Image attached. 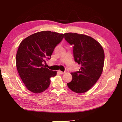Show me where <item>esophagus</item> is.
<instances>
[{
	"label": "esophagus",
	"instance_id": "1",
	"mask_svg": "<svg viewBox=\"0 0 122 122\" xmlns=\"http://www.w3.org/2000/svg\"><path fill=\"white\" fill-rule=\"evenodd\" d=\"M58 72L60 73V74H63L64 73V72H63V71H61L60 70H59L58 71Z\"/></svg>",
	"mask_w": 122,
	"mask_h": 122
}]
</instances>
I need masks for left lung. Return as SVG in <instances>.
I'll use <instances>...</instances> for the list:
<instances>
[{
    "label": "left lung",
    "mask_w": 122,
    "mask_h": 122,
    "mask_svg": "<svg viewBox=\"0 0 122 122\" xmlns=\"http://www.w3.org/2000/svg\"><path fill=\"white\" fill-rule=\"evenodd\" d=\"M65 40L73 45L75 61L81 65L79 71L72 72V81L68 87L77 93L87 92L101 76L104 62V52L100 43L94 39L76 33L64 34Z\"/></svg>",
    "instance_id": "obj_1"
}]
</instances>
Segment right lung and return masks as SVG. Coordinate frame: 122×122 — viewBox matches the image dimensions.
Listing matches in <instances>:
<instances>
[{
	"instance_id": "add662e5",
	"label": "right lung",
	"mask_w": 122,
	"mask_h": 122,
	"mask_svg": "<svg viewBox=\"0 0 122 122\" xmlns=\"http://www.w3.org/2000/svg\"><path fill=\"white\" fill-rule=\"evenodd\" d=\"M63 34L50 31L35 33L23 40L16 54V66L20 78L31 92L45 91L50 78L57 72L45 67L46 59H50L56 46L62 40Z\"/></svg>"
}]
</instances>
